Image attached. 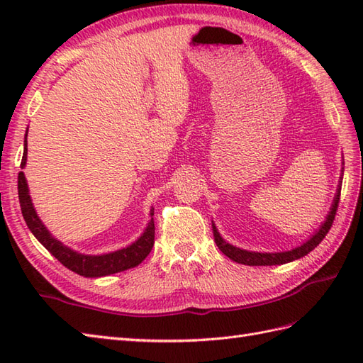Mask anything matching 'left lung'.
Wrapping results in <instances>:
<instances>
[{"instance_id": "left-lung-1", "label": "left lung", "mask_w": 363, "mask_h": 363, "mask_svg": "<svg viewBox=\"0 0 363 363\" xmlns=\"http://www.w3.org/2000/svg\"><path fill=\"white\" fill-rule=\"evenodd\" d=\"M340 182H342V179H340ZM340 186H342V184H340ZM340 186H338V189H337V195L334 198L333 207H330V212L326 217V221L323 223L321 228L309 238V240H307L306 243H303L301 246H298V248H293L290 251H284V252H254V251L240 250V248H237V246H233V245H229L228 242L223 240L217 228H215V225L212 223L215 243H217L220 251L225 254V256H228L230 260L238 262V264H243V265H251V267L282 265V264H289V262L304 257L306 254H309L312 250L317 248V246L321 243L323 238H325L326 234L329 233L330 226H333L335 213H337L338 201H340V190H342Z\"/></svg>"}]
</instances>
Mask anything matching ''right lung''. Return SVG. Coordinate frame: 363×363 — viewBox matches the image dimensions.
I'll return each instance as SVG.
<instances>
[{"mask_svg":"<svg viewBox=\"0 0 363 363\" xmlns=\"http://www.w3.org/2000/svg\"><path fill=\"white\" fill-rule=\"evenodd\" d=\"M28 130L25 135V151H23V159L20 168H25L26 165V156H28ZM18 199L21 206V213L25 218L26 225L34 237L40 242L46 250H48L54 257H56L60 264L67 267L72 272L78 273L84 277H101L109 276L113 273L125 272V269L134 268L138 264H142L145 257L148 256L152 250L154 245V209H151V220L146 226L145 233L140 235L138 240H135L133 245L126 246V248L113 251L109 254H101V256H89V254L76 252L72 248H68L62 242H59L54 238L50 230L45 228L40 218L37 217V212L30 201L29 189L25 173H18Z\"/></svg>","mask_w":363,"mask_h":363,"instance_id":"obj_1","label":"right lung"}]
</instances>
